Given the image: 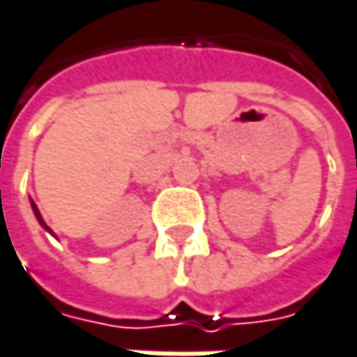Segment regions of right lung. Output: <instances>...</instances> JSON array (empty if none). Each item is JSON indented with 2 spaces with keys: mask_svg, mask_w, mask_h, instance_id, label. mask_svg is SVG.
<instances>
[{
  "mask_svg": "<svg viewBox=\"0 0 357 357\" xmlns=\"http://www.w3.org/2000/svg\"><path fill=\"white\" fill-rule=\"evenodd\" d=\"M32 208H33V214H36V218H38V222H40V224H42V226H44L46 230H50V228H48V226L44 224V220H42V216H40V212H38V208H36V204H33V202H32Z\"/></svg>",
  "mask_w": 357,
  "mask_h": 357,
  "instance_id": "1",
  "label": "right lung"
}]
</instances>
